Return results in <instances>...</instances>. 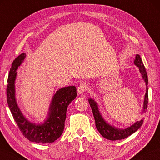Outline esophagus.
Wrapping results in <instances>:
<instances>
[{
    "label": "esophagus",
    "instance_id": "obj_1",
    "mask_svg": "<svg viewBox=\"0 0 160 160\" xmlns=\"http://www.w3.org/2000/svg\"><path fill=\"white\" fill-rule=\"evenodd\" d=\"M88 84H86L85 82L80 84V85L78 87V94H83L84 93H85L87 91V90H88Z\"/></svg>",
    "mask_w": 160,
    "mask_h": 160
}]
</instances>
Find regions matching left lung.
I'll return each instance as SVG.
<instances>
[{
  "label": "left lung",
  "instance_id": "obj_1",
  "mask_svg": "<svg viewBox=\"0 0 160 160\" xmlns=\"http://www.w3.org/2000/svg\"><path fill=\"white\" fill-rule=\"evenodd\" d=\"M134 64L138 67L139 71H140L142 75V78H143L144 82H146V94H145L143 109V112H145L147 110L148 103V75L146 68H145V66L143 65V62H142L140 55H136ZM88 101L90 104V106H91V108L92 110L93 115H94L97 129L101 133V135H102L103 137L106 138V139H108V140H121V139H124L128 137L129 136L132 135V133L136 132V131L140 128L143 123V120H141L140 121L136 122L132 124V126L127 127L126 129H123L116 128V127L110 125V124H109L105 121V120H104L103 118L102 117V115H101V112H99V110H98V104L94 99L89 98Z\"/></svg>",
  "mask_w": 160,
  "mask_h": 160
}]
</instances>
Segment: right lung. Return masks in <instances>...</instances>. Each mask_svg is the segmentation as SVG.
<instances>
[{
	"mask_svg": "<svg viewBox=\"0 0 160 160\" xmlns=\"http://www.w3.org/2000/svg\"><path fill=\"white\" fill-rule=\"evenodd\" d=\"M26 54L17 57L12 63L7 86V101L14 120L26 138L38 143H52L59 138L64 129L66 110L69 104L77 97L75 86L59 89L54 94L50 105L46 120L40 124L28 121L20 110L15 97V80L17 70L24 62Z\"/></svg>",
	"mask_w": 160,
	"mask_h": 160,
	"instance_id": "1",
	"label": "right lung"
}]
</instances>
